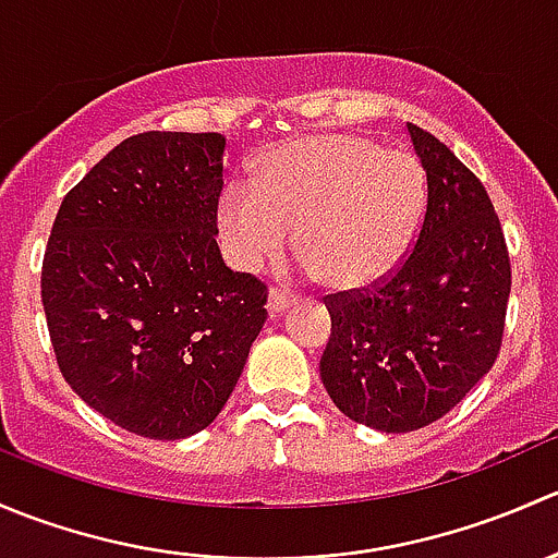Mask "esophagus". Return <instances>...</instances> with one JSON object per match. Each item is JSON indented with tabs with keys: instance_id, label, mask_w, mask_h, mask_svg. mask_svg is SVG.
Segmentation results:
<instances>
[{
	"instance_id": "1",
	"label": "esophagus",
	"mask_w": 558,
	"mask_h": 558,
	"mask_svg": "<svg viewBox=\"0 0 558 558\" xmlns=\"http://www.w3.org/2000/svg\"><path fill=\"white\" fill-rule=\"evenodd\" d=\"M291 296L286 294V291H280V289H272L269 291V300H267V311H269V315H280L283 311H289L291 307Z\"/></svg>"
}]
</instances>
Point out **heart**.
I'll return each mask as SVG.
<instances>
[{"mask_svg": "<svg viewBox=\"0 0 558 558\" xmlns=\"http://www.w3.org/2000/svg\"><path fill=\"white\" fill-rule=\"evenodd\" d=\"M424 205L426 178L413 156L331 132L269 150L251 189L223 191L218 223L240 267H262L291 232L307 272L335 291H359L397 267Z\"/></svg>", "mask_w": 558, "mask_h": 558, "instance_id": "1", "label": "heart"}]
</instances>
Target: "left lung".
Instances as JSON below:
<instances>
[{
	"mask_svg": "<svg viewBox=\"0 0 558 558\" xmlns=\"http://www.w3.org/2000/svg\"><path fill=\"white\" fill-rule=\"evenodd\" d=\"M426 172V213L408 256L373 289L326 296L320 380L351 421L415 432L453 410L494 367L510 256L481 180L435 134L408 123Z\"/></svg>",
	"mask_w": 558,
	"mask_h": 558,
	"instance_id": "obj_1",
	"label": "left lung"
}]
</instances>
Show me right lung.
Wrapping results in <instances>:
<instances>
[{
  "label": "right lung",
  "instance_id": "add662e5",
  "mask_svg": "<svg viewBox=\"0 0 558 558\" xmlns=\"http://www.w3.org/2000/svg\"><path fill=\"white\" fill-rule=\"evenodd\" d=\"M218 132L126 137L64 196L43 307L72 391L150 440L213 424L267 320V286L218 251Z\"/></svg>",
  "mask_w": 558,
  "mask_h": 558
}]
</instances>
